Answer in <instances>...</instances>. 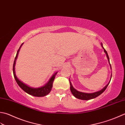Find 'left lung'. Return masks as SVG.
<instances>
[{
  "label": "left lung",
  "mask_w": 125,
  "mask_h": 125,
  "mask_svg": "<svg viewBox=\"0 0 125 125\" xmlns=\"http://www.w3.org/2000/svg\"><path fill=\"white\" fill-rule=\"evenodd\" d=\"M101 45L102 47H103V49L104 50V52L106 53L107 58V59L108 61V62L109 63V65H110V67L111 69L112 70V67H111V65L110 64V62H109V57L107 54V52L105 50V48H104L103 46V44L101 43ZM112 78V74L111 75V78H110V80H109V83L107 84V85L104 87L102 90H101L100 91H99L97 92H95L94 93H85V92H80L77 91L76 89H75L73 87V86L72 85V83L70 80V90L71 92H72V94L75 96L76 98H78L79 99H81V100H91V99H92L94 98H95L96 97H97L99 95H100L101 94L103 93L104 91H105L107 87V86H108L109 83H110L111 80Z\"/></svg>",
  "instance_id": "1"
}]
</instances>
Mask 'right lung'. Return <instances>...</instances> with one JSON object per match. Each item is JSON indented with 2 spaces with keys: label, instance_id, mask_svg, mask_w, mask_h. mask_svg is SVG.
I'll return each mask as SVG.
<instances>
[{
  "label": "right lung",
  "instance_id": "1",
  "mask_svg": "<svg viewBox=\"0 0 125 125\" xmlns=\"http://www.w3.org/2000/svg\"><path fill=\"white\" fill-rule=\"evenodd\" d=\"M22 44H23V43L21 45V46H20L19 48V50H18L17 54H16V57L14 59L13 66V75H14V77L15 78V80H16L18 85L19 86V87L21 88L22 90L24 91L25 92L28 93L30 95H31L34 96H37V97H42V96H44L47 95L52 90V88L53 87L52 86L53 83V81H54L55 75L57 74L58 72H55L54 74H53L51 78L50 79L49 81H48L45 85L42 86V87H40L34 88V87H31V86H29V85H26V83L22 82L21 81H20L16 76V71H15V65H16V60L17 59L18 55L20 49V48H21Z\"/></svg>",
  "mask_w": 125,
  "mask_h": 125
}]
</instances>
